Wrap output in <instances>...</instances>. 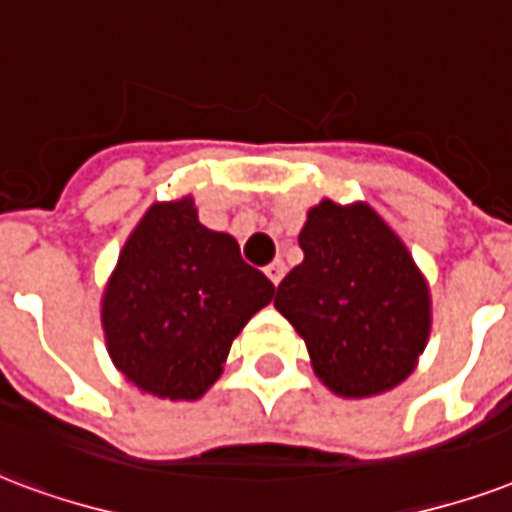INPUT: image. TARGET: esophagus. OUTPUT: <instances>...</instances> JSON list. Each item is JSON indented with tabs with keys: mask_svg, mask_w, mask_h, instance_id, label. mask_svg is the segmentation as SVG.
Returning <instances> with one entry per match:
<instances>
[{
	"mask_svg": "<svg viewBox=\"0 0 512 512\" xmlns=\"http://www.w3.org/2000/svg\"><path fill=\"white\" fill-rule=\"evenodd\" d=\"M265 276H268V279H271L273 284L282 282V276H284V263H282V260H273L271 265H265Z\"/></svg>",
	"mask_w": 512,
	"mask_h": 512,
	"instance_id": "esophagus-1",
	"label": "esophagus"
}]
</instances>
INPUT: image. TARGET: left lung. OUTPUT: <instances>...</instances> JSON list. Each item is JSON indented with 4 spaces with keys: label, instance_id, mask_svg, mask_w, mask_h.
Masks as SVG:
<instances>
[{
    "label": "left lung",
    "instance_id": "1",
    "mask_svg": "<svg viewBox=\"0 0 512 512\" xmlns=\"http://www.w3.org/2000/svg\"><path fill=\"white\" fill-rule=\"evenodd\" d=\"M303 263L273 306L306 341L311 368L343 400L384 395L411 376L432 330L427 276L365 201L322 198L306 214Z\"/></svg>",
    "mask_w": 512,
    "mask_h": 512
}]
</instances>
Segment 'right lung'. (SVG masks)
<instances>
[{
  "instance_id": "add662e5",
  "label": "right lung",
  "mask_w": 512,
  "mask_h": 512,
  "mask_svg": "<svg viewBox=\"0 0 512 512\" xmlns=\"http://www.w3.org/2000/svg\"><path fill=\"white\" fill-rule=\"evenodd\" d=\"M273 292L263 273L241 260L233 236L201 225L193 195L155 201L104 284L109 360L142 395L198 400Z\"/></svg>"
}]
</instances>
